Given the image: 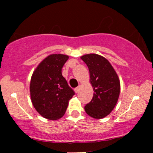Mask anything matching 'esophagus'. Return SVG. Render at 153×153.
<instances>
[{"label": "esophagus", "mask_w": 153, "mask_h": 153, "mask_svg": "<svg viewBox=\"0 0 153 153\" xmlns=\"http://www.w3.org/2000/svg\"><path fill=\"white\" fill-rule=\"evenodd\" d=\"M80 85H79L78 87L75 88V93H78L79 91H80Z\"/></svg>", "instance_id": "34e87169"}]
</instances>
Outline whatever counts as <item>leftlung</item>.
Returning a JSON list of instances; mask_svg holds the SVG:
<instances>
[{
  "label": "left lung",
  "mask_w": 153,
  "mask_h": 153,
  "mask_svg": "<svg viewBox=\"0 0 153 153\" xmlns=\"http://www.w3.org/2000/svg\"><path fill=\"white\" fill-rule=\"evenodd\" d=\"M87 65L90 82L94 89L91 102L85 106L86 114L94 119L108 116L118 101L120 94V80L108 59L97 54H87L80 57Z\"/></svg>",
  "instance_id": "8db88e82"
}]
</instances>
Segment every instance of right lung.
I'll use <instances>...</instances> for the list:
<instances>
[{
    "instance_id": "obj_1",
    "label": "right lung",
    "mask_w": 153,
    "mask_h": 153,
    "mask_svg": "<svg viewBox=\"0 0 153 153\" xmlns=\"http://www.w3.org/2000/svg\"><path fill=\"white\" fill-rule=\"evenodd\" d=\"M68 58L69 56L65 54H50L38 65L31 75V103L36 111L47 119L62 118L75 94L62 75V68Z\"/></svg>"
}]
</instances>
